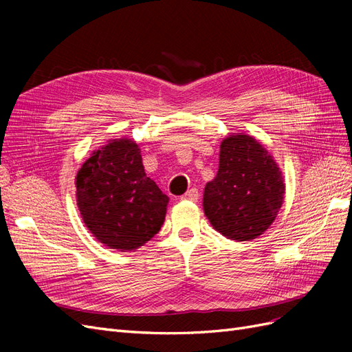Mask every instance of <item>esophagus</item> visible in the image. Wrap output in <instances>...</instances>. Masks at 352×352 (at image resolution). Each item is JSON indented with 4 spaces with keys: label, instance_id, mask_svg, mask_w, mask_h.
<instances>
[{
    "label": "esophagus",
    "instance_id": "obj_1",
    "mask_svg": "<svg viewBox=\"0 0 352 352\" xmlns=\"http://www.w3.org/2000/svg\"><path fill=\"white\" fill-rule=\"evenodd\" d=\"M182 199H188V201H192V202H197L198 199H199V192H198V189H195V188H192V189H189L188 192L182 197Z\"/></svg>",
    "mask_w": 352,
    "mask_h": 352
}]
</instances>
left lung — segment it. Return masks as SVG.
I'll use <instances>...</instances> for the list:
<instances>
[{"instance_id": "left-lung-1", "label": "left lung", "mask_w": 352, "mask_h": 352, "mask_svg": "<svg viewBox=\"0 0 352 352\" xmlns=\"http://www.w3.org/2000/svg\"><path fill=\"white\" fill-rule=\"evenodd\" d=\"M285 195L282 172L250 135H230L220 145L219 172L206 185L204 212L223 236L251 241L269 229Z\"/></svg>"}]
</instances>
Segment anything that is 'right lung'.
<instances>
[{"label": "right lung", "instance_id": "add662e5", "mask_svg": "<svg viewBox=\"0 0 352 352\" xmlns=\"http://www.w3.org/2000/svg\"><path fill=\"white\" fill-rule=\"evenodd\" d=\"M78 207L92 235L113 250L142 247L162 229L168 197L146 177L141 150L114 140L82 164L76 176Z\"/></svg>", "mask_w": 352, "mask_h": 352}]
</instances>
